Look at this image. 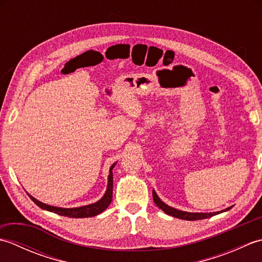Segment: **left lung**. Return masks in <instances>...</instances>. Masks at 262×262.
<instances>
[{"instance_id": "left-lung-1", "label": "left lung", "mask_w": 262, "mask_h": 262, "mask_svg": "<svg viewBox=\"0 0 262 262\" xmlns=\"http://www.w3.org/2000/svg\"><path fill=\"white\" fill-rule=\"evenodd\" d=\"M153 200L154 203L157 204V206L159 208L162 209L165 214H168L170 216H173L177 217V219H181V220H186V221H197V220H204V219H208V217H211L214 215H217L220 213H223V211H226L231 209V207L226 208L224 210H221V211H215V213H189V211H183V210H179V209H176L173 207H170L166 204H164L162 200L159 198V196L153 190Z\"/></svg>"}]
</instances>
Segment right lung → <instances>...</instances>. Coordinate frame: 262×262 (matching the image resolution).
<instances>
[{"mask_svg": "<svg viewBox=\"0 0 262 262\" xmlns=\"http://www.w3.org/2000/svg\"><path fill=\"white\" fill-rule=\"evenodd\" d=\"M116 163L110 166L109 176H108V186L107 190H105L103 197L99 200V202L90 204L86 206H82V207H75V208H62V207H55V206H51L47 204H43L39 202L36 198H33L31 194L29 197L31 200L35 203L38 207L41 209H45L48 211H53L55 214H58L60 216H68V217H73V219H84V217H93L97 216L98 214L102 213V211L108 207L110 205L111 200H113V188H114V179H113V169L115 168Z\"/></svg>", "mask_w": 262, "mask_h": 262, "instance_id": "add662e5", "label": "right lung"}]
</instances>
